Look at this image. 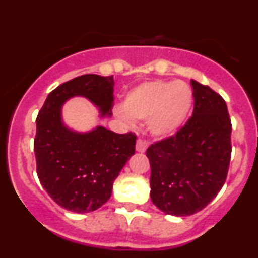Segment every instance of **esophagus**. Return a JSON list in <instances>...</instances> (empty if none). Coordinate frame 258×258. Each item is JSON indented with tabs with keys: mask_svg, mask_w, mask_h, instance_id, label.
I'll use <instances>...</instances> for the list:
<instances>
[{
	"mask_svg": "<svg viewBox=\"0 0 258 258\" xmlns=\"http://www.w3.org/2000/svg\"><path fill=\"white\" fill-rule=\"evenodd\" d=\"M136 150H137V151H138V152H145L146 150H147V143H146V141H143V140H137Z\"/></svg>",
	"mask_w": 258,
	"mask_h": 258,
	"instance_id": "34e87169",
	"label": "esophagus"
}]
</instances>
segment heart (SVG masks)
Listing matches in <instances>:
<instances>
[{"label": "heart", "mask_w": 258, "mask_h": 258, "mask_svg": "<svg viewBox=\"0 0 258 258\" xmlns=\"http://www.w3.org/2000/svg\"><path fill=\"white\" fill-rule=\"evenodd\" d=\"M194 103L192 89L183 81L152 80L127 93L117 116L126 124L147 121L150 133L166 138L186 124Z\"/></svg>", "instance_id": "obj_1"}]
</instances>
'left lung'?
<instances>
[{"mask_svg":"<svg viewBox=\"0 0 258 258\" xmlns=\"http://www.w3.org/2000/svg\"><path fill=\"white\" fill-rule=\"evenodd\" d=\"M194 112L177 134L146 151L151 165V200L172 216H191L216 198L231 157V121L226 102L191 80Z\"/></svg>","mask_w":258,"mask_h":258,"instance_id":"8db88e82","label":"left lung"}]
</instances>
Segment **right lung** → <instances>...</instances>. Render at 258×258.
<instances>
[{
	"mask_svg": "<svg viewBox=\"0 0 258 258\" xmlns=\"http://www.w3.org/2000/svg\"><path fill=\"white\" fill-rule=\"evenodd\" d=\"M74 97L86 98L101 117H109L113 76L83 75L54 89L36 120L35 155L38 179L50 198L67 211L88 213L109 199L113 181L136 151V136L104 126L89 132L68 127L61 107Z\"/></svg>",
	"mask_w": 258,
	"mask_h": 258,
	"instance_id": "obj_1",
	"label": "right lung"
}]
</instances>
